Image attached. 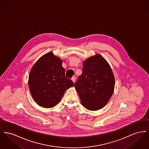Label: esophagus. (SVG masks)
<instances>
[{
    "instance_id": "34e87169",
    "label": "esophagus",
    "mask_w": 149,
    "mask_h": 149,
    "mask_svg": "<svg viewBox=\"0 0 149 149\" xmlns=\"http://www.w3.org/2000/svg\"><path fill=\"white\" fill-rule=\"evenodd\" d=\"M71 80H72V81L74 83H75V80H76V78H75V77H73L71 78Z\"/></svg>"
}]
</instances>
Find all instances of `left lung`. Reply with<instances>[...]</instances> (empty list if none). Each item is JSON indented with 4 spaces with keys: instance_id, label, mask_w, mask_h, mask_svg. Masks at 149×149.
<instances>
[{
    "instance_id": "obj_1",
    "label": "left lung",
    "mask_w": 149,
    "mask_h": 149,
    "mask_svg": "<svg viewBox=\"0 0 149 149\" xmlns=\"http://www.w3.org/2000/svg\"><path fill=\"white\" fill-rule=\"evenodd\" d=\"M83 72L75 83L81 103L95 111L107 104L114 92L115 78L109 64L100 54L83 62Z\"/></svg>"
}]
</instances>
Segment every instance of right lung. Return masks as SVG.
<instances>
[{
	"mask_svg": "<svg viewBox=\"0 0 149 149\" xmlns=\"http://www.w3.org/2000/svg\"><path fill=\"white\" fill-rule=\"evenodd\" d=\"M62 60L52 52L45 54L34 65L29 76V87L38 105L51 108L57 105L64 93L74 84L65 77Z\"/></svg>",
	"mask_w": 149,
	"mask_h": 149,
	"instance_id": "add662e5",
	"label": "right lung"
}]
</instances>
